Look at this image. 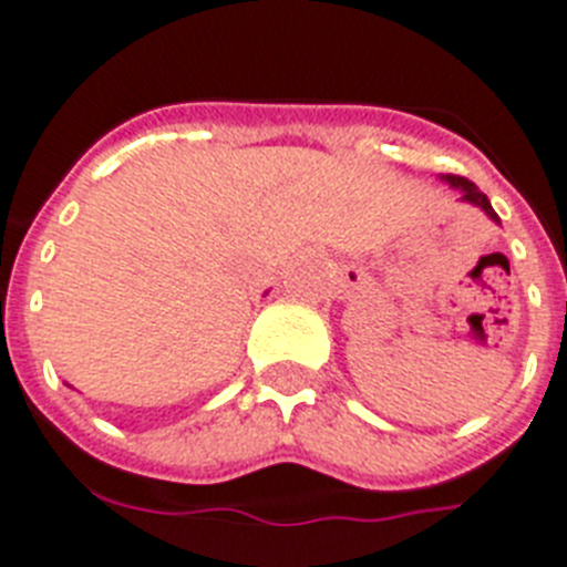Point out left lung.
Listing matches in <instances>:
<instances>
[{
	"label": "left lung",
	"mask_w": 567,
	"mask_h": 567,
	"mask_svg": "<svg viewBox=\"0 0 567 567\" xmlns=\"http://www.w3.org/2000/svg\"><path fill=\"white\" fill-rule=\"evenodd\" d=\"M442 181L447 183L450 188H456L458 195H462V203H471V206H476V209L485 212V215L491 217L493 224H499V215L493 212L491 200H487V197L482 195V192H478L476 183H471V181H467V177H456V174H442Z\"/></svg>",
	"instance_id": "1"
}]
</instances>
